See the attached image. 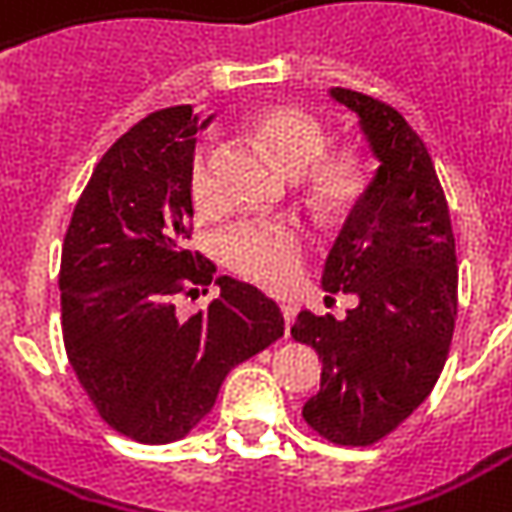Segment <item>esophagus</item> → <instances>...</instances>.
<instances>
[{
	"instance_id": "esophagus-1",
	"label": "esophagus",
	"mask_w": 512,
	"mask_h": 512,
	"mask_svg": "<svg viewBox=\"0 0 512 512\" xmlns=\"http://www.w3.org/2000/svg\"><path fill=\"white\" fill-rule=\"evenodd\" d=\"M280 311H283V320H286V331L294 323V317H297V306L294 303H280Z\"/></svg>"
}]
</instances>
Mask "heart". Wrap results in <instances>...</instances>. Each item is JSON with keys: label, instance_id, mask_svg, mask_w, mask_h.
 Segmentation results:
<instances>
[{"label": "heart", "instance_id": "1", "mask_svg": "<svg viewBox=\"0 0 512 512\" xmlns=\"http://www.w3.org/2000/svg\"><path fill=\"white\" fill-rule=\"evenodd\" d=\"M252 135L274 158L300 175L303 198L323 215L337 218L368 189V164L357 150H328L326 124L303 107L274 104L252 118ZM186 192L192 206L212 215L221 209V192L212 175V150L201 147L189 161ZM232 272L263 289H289L306 260V235L291 221H240L218 243Z\"/></svg>", "mask_w": 512, "mask_h": 512}]
</instances>
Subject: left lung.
Wrapping results in <instances>:
<instances>
[{
    "label": "left lung",
    "instance_id": "left-lung-1",
    "mask_svg": "<svg viewBox=\"0 0 512 512\" xmlns=\"http://www.w3.org/2000/svg\"><path fill=\"white\" fill-rule=\"evenodd\" d=\"M360 115L379 169L326 260L323 286L360 300L345 320L300 311L291 337L323 360L303 405L311 431L365 448L428 399L448 360L459 311L456 240L445 189L422 138L374 96L334 87Z\"/></svg>",
    "mask_w": 512,
    "mask_h": 512
}]
</instances>
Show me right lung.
Segmentation results:
<instances>
[{
    "instance_id": "1",
    "label": "right lung",
    "mask_w": 512,
    "mask_h": 512,
    "mask_svg": "<svg viewBox=\"0 0 512 512\" xmlns=\"http://www.w3.org/2000/svg\"><path fill=\"white\" fill-rule=\"evenodd\" d=\"M198 130L189 104L144 115L101 155L62 246L67 360L98 416L141 445L184 439L226 374L283 337L277 303L226 274L209 310L174 314L178 296L215 279V263L189 249Z\"/></svg>"
}]
</instances>
